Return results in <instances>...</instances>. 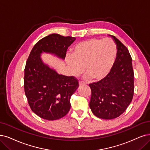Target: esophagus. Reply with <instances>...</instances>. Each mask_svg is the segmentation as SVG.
<instances>
[{"label":"esophagus","mask_w":150,"mask_h":150,"mask_svg":"<svg viewBox=\"0 0 150 150\" xmlns=\"http://www.w3.org/2000/svg\"><path fill=\"white\" fill-rule=\"evenodd\" d=\"M79 86H81V85H86V83H85L82 82V81H79Z\"/></svg>","instance_id":"34e87169"}]
</instances>
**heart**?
<instances>
[{
    "label": "heart",
    "instance_id": "obj_1",
    "mask_svg": "<svg viewBox=\"0 0 150 150\" xmlns=\"http://www.w3.org/2000/svg\"><path fill=\"white\" fill-rule=\"evenodd\" d=\"M117 52L116 44L110 39L92 38L77 44L66 62L73 76H79L85 67L86 79L101 80L112 69Z\"/></svg>",
    "mask_w": 150,
    "mask_h": 150
}]
</instances>
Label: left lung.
<instances>
[{"mask_svg": "<svg viewBox=\"0 0 150 150\" xmlns=\"http://www.w3.org/2000/svg\"><path fill=\"white\" fill-rule=\"evenodd\" d=\"M112 38L117 52L112 69L104 79L89 85L91 90L90 108L96 117L113 119L122 114L134 96V82L132 57L117 38Z\"/></svg>", "mask_w": 150, "mask_h": 150, "instance_id": "8db88e82", "label": "left lung"}]
</instances>
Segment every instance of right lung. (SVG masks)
I'll return each instance as SVG.
<instances>
[{"mask_svg":"<svg viewBox=\"0 0 150 150\" xmlns=\"http://www.w3.org/2000/svg\"><path fill=\"white\" fill-rule=\"evenodd\" d=\"M75 37L51 34L39 41L32 49L25 69L24 89L31 109L39 117L57 120L68 113L70 98L79 88L74 76L59 74L44 63L41 54L65 59L67 50Z\"/></svg>","mask_w":150,"mask_h":150,"instance_id":"add662e5","label":"right lung"}]
</instances>
